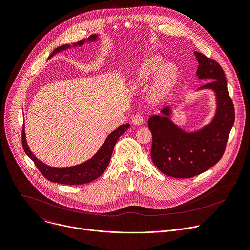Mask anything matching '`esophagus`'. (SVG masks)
Instances as JSON below:
<instances>
[{
	"label": "esophagus",
	"instance_id": "34e87169",
	"mask_svg": "<svg viewBox=\"0 0 250 250\" xmlns=\"http://www.w3.org/2000/svg\"><path fill=\"white\" fill-rule=\"evenodd\" d=\"M143 121H144V119H143L142 115H140V114H137L132 118V123L135 125H141L143 124Z\"/></svg>",
	"mask_w": 250,
	"mask_h": 250
}]
</instances>
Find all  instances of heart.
I'll return each mask as SVG.
<instances>
[{
	"instance_id": "obj_1",
	"label": "heart",
	"mask_w": 250,
	"mask_h": 250,
	"mask_svg": "<svg viewBox=\"0 0 250 250\" xmlns=\"http://www.w3.org/2000/svg\"><path fill=\"white\" fill-rule=\"evenodd\" d=\"M164 62V59L159 56L150 57L136 68L133 76L137 84L142 85L149 81L160 69L156 75L154 84V94L158 98L165 96L172 89L178 76V69L173 63L163 65Z\"/></svg>"
}]
</instances>
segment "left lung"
<instances>
[{"label": "left lung", "instance_id": "1", "mask_svg": "<svg viewBox=\"0 0 250 250\" xmlns=\"http://www.w3.org/2000/svg\"><path fill=\"white\" fill-rule=\"evenodd\" d=\"M194 55L199 63L196 75L208 81L200 89L216 93L217 112L213 121L198 131L185 132L169 119V107L148 120L152 161L163 174L177 179L192 178L213 167L224 155L234 123V107L222 66L201 53Z\"/></svg>", "mask_w": 250, "mask_h": 250}]
</instances>
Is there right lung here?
<instances>
[{
  "label": "right lung",
  "mask_w": 250,
  "mask_h": 250,
  "mask_svg": "<svg viewBox=\"0 0 250 250\" xmlns=\"http://www.w3.org/2000/svg\"><path fill=\"white\" fill-rule=\"evenodd\" d=\"M96 39V35H91L88 37L86 41H94ZM85 40H80L77 43L73 44V47L75 46H82L86 42ZM69 45H62L58 47L54 50V52L51 54V57H53L55 54L66 50L69 48ZM129 127L128 124H125L121 125L119 128L114 130L105 142L103 143L102 147L99 149V151L88 161L82 163L80 165L74 166V167L69 168H63V169H57L52 168L50 166L45 165L40 160H38L33 153L29 150L26 139H25V132L24 127H22V133H21V140H22V147L26 155L34 162L37 169L40 171V173L50 182L57 183V184H63V185H83L90 183L97 178H99L107 169L115 144L117 143L119 137Z\"/></svg>",
  "instance_id": "1"
}]
</instances>
